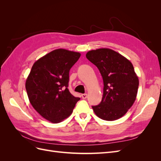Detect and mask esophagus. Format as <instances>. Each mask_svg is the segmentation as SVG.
<instances>
[{"mask_svg": "<svg viewBox=\"0 0 161 161\" xmlns=\"http://www.w3.org/2000/svg\"><path fill=\"white\" fill-rule=\"evenodd\" d=\"M81 96H82V98L83 99H86V98H87V94H86V93L82 94Z\"/></svg>", "mask_w": 161, "mask_h": 161, "instance_id": "1", "label": "esophagus"}]
</instances>
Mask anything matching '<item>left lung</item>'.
<instances>
[{
  "label": "left lung",
  "instance_id": "1",
  "mask_svg": "<svg viewBox=\"0 0 161 161\" xmlns=\"http://www.w3.org/2000/svg\"><path fill=\"white\" fill-rule=\"evenodd\" d=\"M86 57L98 68L103 80L101 102L92 107L95 114L107 121L121 118L134 104L138 92V77L132 64L109 48L89 51Z\"/></svg>",
  "mask_w": 161,
  "mask_h": 161
}]
</instances>
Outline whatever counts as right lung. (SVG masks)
Here are the masks:
<instances>
[{
    "mask_svg": "<svg viewBox=\"0 0 161 161\" xmlns=\"http://www.w3.org/2000/svg\"><path fill=\"white\" fill-rule=\"evenodd\" d=\"M80 53L65 49L53 50L34 63L25 82L33 108L43 118L59 123L72 113L79 97L68 89L69 71Z\"/></svg>",
    "mask_w": 161,
    "mask_h": 161,
    "instance_id": "add662e5",
    "label": "right lung"
}]
</instances>
